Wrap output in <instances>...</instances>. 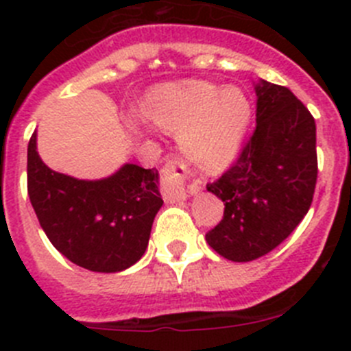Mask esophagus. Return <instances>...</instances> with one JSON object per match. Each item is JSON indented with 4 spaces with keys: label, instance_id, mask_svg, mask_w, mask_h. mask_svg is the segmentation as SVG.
<instances>
[{
    "label": "esophagus",
    "instance_id": "obj_1",
    "mask_svg": "<svg viewBox=\"0 0 351 351\" xmlns=\"http://www.w3.org/2000/svg\"><path fill=\"white\" fill-rule=\"evenodd\" d=\"M186 179H188V170L179 158H172V160L167 161L165 167L161 169L163 195H165L167 200L179 202V200H184L188 195H193L200 190L198 182L186 186Z\"/></svg>",
    "mask_w": 351,
    "mask_h": 351
}]
</instances>
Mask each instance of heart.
Listing matches in <instances>:
<instances>
[{
    "label": "heart",
    "instance_id": "b5f03b06",
    "mask_svg": "<svg viewBox=\"0 0 351 351\" xmlns=\"http://www.w3.org/2000/svg\"><path fill=\"white\" fill-rule=\"evenodd\" d=\"M144 114L153 125L179 135L181 151L200 169L228 165L237 154L251 121V104L243 89L207 80H181L158 86L145 96ZM135 130L147 121L133 117Z\"/></svg>",
    "mask_w": 351,
    "mask_h": 351
}]
</instances>
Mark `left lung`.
Returning a JSON list of instances; mask_svg holds the SVG:
<instances>
[{"label": "left lung", "mask_w": 351, "mask_h": 351, "mask_svg": "<svg viewBox=\"0 0 351 351\" xmlns=\"http://www.w3.org/2000/svg\"><path fill=\"white\" fill-rule=\"evenodd\" d=\"M255 91V132L234 165L207 184L225 213L206 241L232 262L280 246L308 214L318 178L311 112L285 86L260 80Z\"/></svg>", "instance_id": "obj_1"}]
</instances>
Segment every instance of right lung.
Masks as SVG:
<instances>
[{"instance_id": "right-lung-1", "label": "right lung", "mask_w": 351, "mask_h": 351, "mask_svg": "<svg viewBox=\"0 0 351 351\" xmlns=\"http://www.w3.org/2000/svg\"><path fill=\"white\" fill-rule=\"evenodd\" d=\"M27 195L52 246L93 272H119L138 262L163 206L156 169L126 163L100 181L70 178L43 163L36 132L27 144Z\"/></svg>"}]
</instances>
